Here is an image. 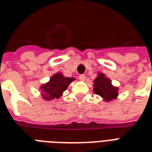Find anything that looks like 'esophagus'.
<instances>
[{
	"mask_svg": "<svg viewBox=\"0 0 152 152\" xmlns=\"http://www.w3.org/2000/svg\"><path fill=\"white\" fill-rule=\"evenodd\" d=\"M85 78H86V76L84 75H80V76H79V79H80V80H85Z\"/></svg>",
	"mask_w": 152,
	"mask_h": 152,
	"instance_id": "1",
	"label": "esophagus"
}]
</instances>
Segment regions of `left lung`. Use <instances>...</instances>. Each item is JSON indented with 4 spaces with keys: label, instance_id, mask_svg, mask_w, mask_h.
Instances as JSON below:
<instances>
[{
    "label": "left lung",
    "instance_id": "obj_1",
    "mask_svg": "<svg viewBox=\"0 0 152 152\" xmlns=\"http://www.w3.org/2000/svg\"><path fill=\"white\" fill-rule=\"evenodd\" d=\"M119 88L112 85L111 80L103 73H99L94 80V92L103 98L104 101L115 100L118 96Z\"/></svg>",
    "mask_w": 152,
    "mask_h": 152
}]
</instances>
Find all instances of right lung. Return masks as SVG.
Segmentation results:
<instances>
[{"label":"right lung","mask_w":152,"mask_h":152,"mask_svg":"<svg viewBox=\"0 0 152 152\" xmlns=\"http://www.w3.org/2000/svg\"><path fill=\"white\" fill-rule=\"evenodd\" d=\"M75 80L74 77H66L58 72L51 77L49 82L41 86L42 96L46 100L58 99L62 96L63 92L68 88V85Z\"/></svg>","instance_id":"obj_1"}]
</instances>
